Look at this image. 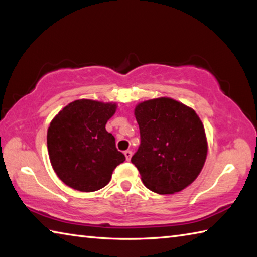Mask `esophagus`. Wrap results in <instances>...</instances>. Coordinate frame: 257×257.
Here are the masks:
<instances>
[{"label": "esophagus", "instance_id": "esophagus-1", "mask_svg": "<svg viewBox=\"0 0 257 257\" xmlns=\"http://www.w3.org/2000/svg\"><path fill=\"white\" fill-rule=\"evenodd\" d=\"M124 156H125V160L127 161H130V159H132V156H133V152L132 151H125L124 152Z\"/></svg>", "mask_w": 257, "mask_h": 257}]
</instances>
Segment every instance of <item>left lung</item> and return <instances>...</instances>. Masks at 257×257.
<instances>
[{
    "instance_id": "left-lung-1",
    "label": "left lung",
    "mask_w": 257,
    "mask_h": 257,
    "mask_svg": "<svg viewBox=\"0 0 257 257\" xmlns=\"http://www.w3.org/2000/svg\"><path fill=\"white\" fill-rule=\"evenodd\" d=\"M141 145L132 162L150 190L167 195L196 179L205 163L207 142L193 108L172 98L139 103L135 108Z\"/></svg>"
}]
</instances>
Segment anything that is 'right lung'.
I'll use <instances>...</instances> for the list:
<instances>
[{
	"label": "right lung",
	"instance_id": "right-lung-1",
	"mask_svg": "<svg viewBox=\"0 0 257 257\" xmlns=\"http://www.w3.org/2000/svg\"><path fill=\"white\" fill-rule=\"evenodd\" d=\"M116 105L78 99L61 110L47 130V150L58 177L73 189L95 191L105 187L125 160L105 124Z\"/></svg>",
	"mask_w": 257,
	"mask_h": 257
}]
</instances>
